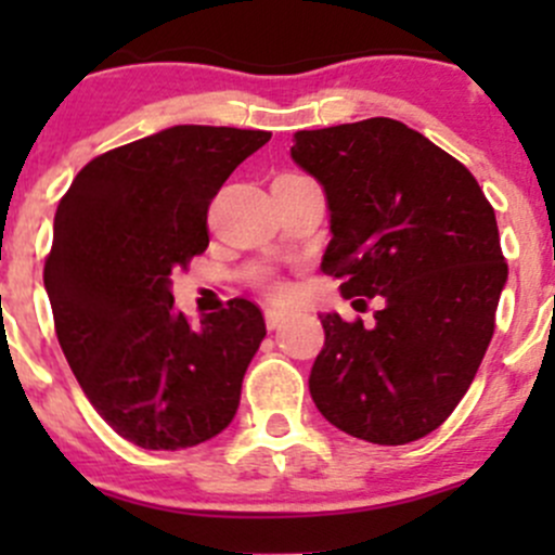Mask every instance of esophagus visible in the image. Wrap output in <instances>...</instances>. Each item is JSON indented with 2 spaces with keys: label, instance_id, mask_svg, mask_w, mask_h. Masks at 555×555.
I'll return each mask as SVG.
<instances>
[{
  "label": "esophagus",
  "instance_id": "obj_1",
  "mask_svg": "<svg viewBox=\"0 0 555 555\" xmlns=\"http://www.w3.org/2000/svg\"><path fill=\"white\" fill-rule=\"evenodd\" d=\"M284 319H287V311H279V309H268V311H266V324H268V330H276L279 324L284 322Z\"/></svg>",
  "mask_w": 555,
  "mask_h": 555
}]
</instances>
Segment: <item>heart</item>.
<instances>
[{
	"instance_id": "heart-1",
	"label": "heart",
	"mask_w": 555,
	"mask_h": 555,
	"mask_svg": "<svg viewBox=\"0 0 555 555\" xmlns=\"http://www.w3.org/2000/svg\"><path fill=\"white\" fill-rule=\"evenodd\" d=\"M268 289H271V295H284V287H282V284H276V282H273Z\"/></svg>"
}]
</instances>
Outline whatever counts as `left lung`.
I'll return each mask as SVG.
<instances>
[{"label": "left lung", "mask_w": 555, "mask_h": 555, "mask_svg": "<svg viewBox=\"0 0 555 555\" xmlns=\"http://www.w3.org/2000/svg\"><path fill=\"white\" fill-rule=\"evenodd\" d=\"M293 142V160L327 198L322 271L344 279V298H384L373 327L319 313L311 400L351 438H424L459 405L494 335L507 282L494 209L456 158L391 117Z\"/></svg>", "instance_id": "left-lung-1"}]
</instances>
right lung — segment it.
I'll return each mask as SVG.
<instances>
[{
	"label": "right lung",
	"instance_id": "right-lung-1",
	"mask_svg": "<svg viewBox=\"0 0 555 555\" xmlns=\"http://www.w3.org/2000/svg\"><path fill=\"white\" fill-rule=\"evenodd\" d=\"M268 139L164 128L93 158L55 209L44 260L55 335L99 416L139 449H190L236 416L262 313L233 298L190 327L173 309L171 271L209 246L211 198Z\"/></svg>",
	"mask_w": 555,
	"mask_h": 555
}]
</instances>
